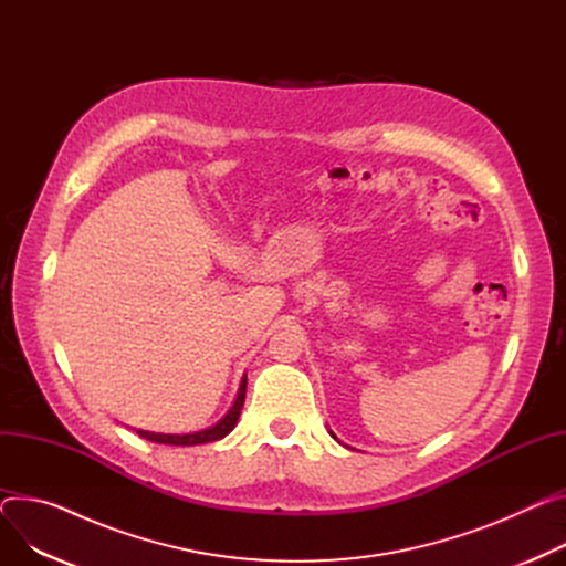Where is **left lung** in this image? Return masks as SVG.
I'll return each instance as SVG.
<instances>
[{
  "label": "left lung",
  "mask_w": 566,
  "mask_h": 566,
  "mask_svg": "<svg viewBox=\"0 0 566 566\" xmlns=\"http://www.w3.org/2000/svg\"><path fill=\"white\" fill-rule=\"evenodd\" d=\"M331 434H333V432H331ZM333 438H335V434H333Z\"/></svg>",
  "instance_id": "left-lung-1"
}]
</instances>
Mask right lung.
<instances>
[{
    "label": "right lung",
    "mask_w": 566,
    "mask_h": 566,
    "mask_svg": "<svg viewBox=\"0 0 566 566\" xmlns=\"http://www.w3.org/2000/svg\"><path fill=\"white\" fill-rule=\"evenodd\" d=\"M244 397H247V376L240 382V392L235 403L231 406V410L217 421L214 426L199 430V432H188V434H165V432H149V430H138L140 438L149 440V442H158V444H171V447H195V444H206V442H217L227 438V434L235 428L240 410L244 406Z\"/></svg>",
    "instance_id": "1"
}]
</instances>
